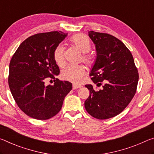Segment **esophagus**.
Masks as SVG:
<instances>
[{
    "instance_id": "obj_1",
    "label": "esophagus",
    "mask_w": 154,
    "mask_h": 154,
    "mask_svg": "<svg viewBox=\"0 0 154 154\" xmlns=\"http://www.w3.org/2000/svg\"><path fill=\"white\" fill-rule=\"evenodd\" d=\"M82 87L81 85H77V84H73L72 85V89L73 90H75V89H77V88H80Z\"/></svg>"
}]
</instances>
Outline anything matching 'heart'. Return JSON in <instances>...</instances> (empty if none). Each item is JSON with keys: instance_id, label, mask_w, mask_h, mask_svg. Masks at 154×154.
<instances>
[{"instance_id": "heart-1", "label": "heart", "mask_w": 154, "mask_h": 154, "mask_svg": "<svg viewBox=\"0 0 154 154\" xmlns=\"http://www.w3.org/2000/svg\"><path fill=\"white\" fill-rule=\"evenodd\" d=\"M70 42L74 46L84 53L82 60L88 65H92L94 63L93 56L87 53L91 48V43L88 36L84 34H77L70 38ZM53 57L56 64L58 66H62L64 64V47L59 45L56 47L53 53ZM85 68L82 65H68L62 72V77L64 79L72 83H79L85 73Z\"/></svg>"}]
</instances>
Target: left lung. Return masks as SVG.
I'll return each mask as SVG.
<instances>
[{
	"mask_svg": "<svg viewBox=\"0 0 154 154\" xmlns=\"http://www.w3.org/2000/svg\"><path fill=\"white\" fill-rule=\"evenodd\" d=\"M88 35L97 52L90 76L102 88L94 91L91 84L86 85L90 96L84 106L92 116L103 120L118 115L130 103L136 92L138 73L132 55L121 40L93 31Z\"/></svg>",
	"mask_w": 154,
	"mask_h": 154,
	"instance_id": "1",
	"label": "left lung"
}]
</instances>
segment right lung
<instances>
[{
	"mask_svg": "<svg viewBox=\"0 0 154 154\" xmlns=\"http://www.w3.org/2000/svg\"><path fill=\"white\" fill-rule=\"evenodd\" d=\"M67 33L51 31L35 34L19 46L9 63V86L18 106L26 115L38 120L55 116L62 108L72 84L55 77L60 68L53 57L57 46ZM48 79H56L46 86Z\"/></svg>",
	"mask_w": 154,
	"mask_h": 154,
	"instance_id": "obj_1",
	"label": "right lung"
}]
</instances>
